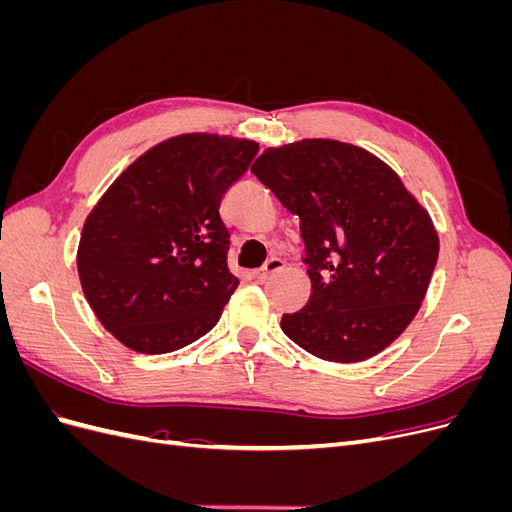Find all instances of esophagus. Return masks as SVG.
<instances>
[{
  "instance_id": "obj_1",
  "label": "esophagus",
  "mask_w": 512,
  "mask_h": 512,
  "mask_svg": "<svg viewBox=\"0 0 512 512\" xmlns=\"http://www.w3.org/2000/svg\"><path fill=\"white\" fill-rule=\"evenodd\" d=\"M284 267V260L282 258H269L267 262H265V265H262L258 271H254L252 275H254V280H258V282H265L267 280V277L269 275H273V273H277V271H280Z\"/></svg>"
}]
</instances>
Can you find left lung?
Instances as JSON below:
<instances>
[{
    "label": "left lung",
    "mask_w": 512,
    "mask_h": 512,
    "mask_svg": "<svg viewBox=\"0 0 512 512\" xmlns=\"http://www.w3.org/2000/svg\"><path fill=\"white\" fill-rule=\"evenodd\" d=\"M252 173L301 220L312 297L282 316L294 344L333 363L369 359L416 316L438 260L429 213L374 153L329 138L271 147Z\"/></svg>",
    "instance_id": "obj_1"
}]
</instances>
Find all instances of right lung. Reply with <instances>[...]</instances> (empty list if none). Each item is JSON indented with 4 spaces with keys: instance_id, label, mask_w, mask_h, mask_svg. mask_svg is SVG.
Returning <instances> with one entry per match:
<instances>
[{
    "instance_id": "obj_1",
    "label": "right lung",
    "mask_w": 512,
    "mask_h": 512,
    "mask_svg": "<svg viewBox=\"0 0 512 512\" xmlns=\"http://www.w3.org/2000/svg\"><path fill=\"white\" fill-rule=\"evenodd\" d=\"M258 143L183 134L130 164L87 215L76 254L85 299L106 331L143 354L196 342L239 280L228 269L226 190Z\"/></svg>"
}]
</instances>
